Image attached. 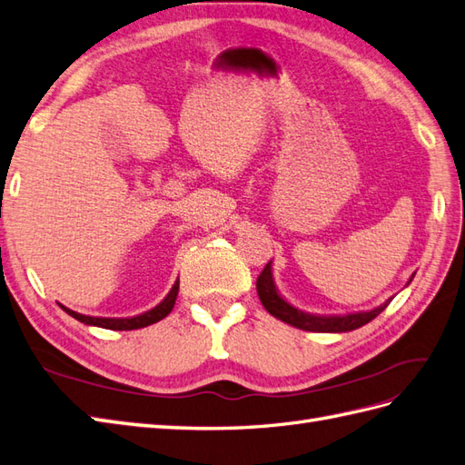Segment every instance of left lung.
Instances as JSON below:
<instances>
[{"mask_svg": "<svg viewBox=\"0 0 465 465\" xmlns=\"http://www.w3.org/2000/svg\"><path fill=\"white\" fill-rule=\"evenodd\" d=\"M414 276H411V280L406 282V286L411 284ZM256 290L260 302H262L264 308L268 310V313L274 315V318L286 322L298 330L303 331H315V333H345V331H353L357 327H363L365 323H369L371 320H375L377 315L387 308L391 303V300H387L384 303L377 305V308L367 310V312H351V313H310L303 312L296 305L290 303L284 296H282L276 282H274V274H272V260L264 266L262 274L258 276L256 280Z\"/></svg>", "mask_w": 465, "mask_h": 465, "instance_id": "obj_1", "label": "left lung"}]
</instances>
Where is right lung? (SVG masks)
Masks as SVG:
<instances>
[{"label":"right lung","instance_id":"1","mask_svg":"<svg viewBox=\"0 0 465 465\" xmlns=\"http://www.w3.org/2000/svg\"><path fill=\"white\" fill-rule=\"evenodd\" d=\"M177 292H179V278L175 280V284L172 286V290H169L167 296L160 303H157L155 308L147 310L140 315H132V318H94V315H84V313H78V312L64 308V305H61V303L59 305L66 313L71 315V318L78 320L84 325L104 327V330H116V331H128V330H140V327H147V325H152L155 322L167 318V315L172 313L173 305H175Z\"/></svg>","mask_w":465,"mask_h":465}]
</instances>
